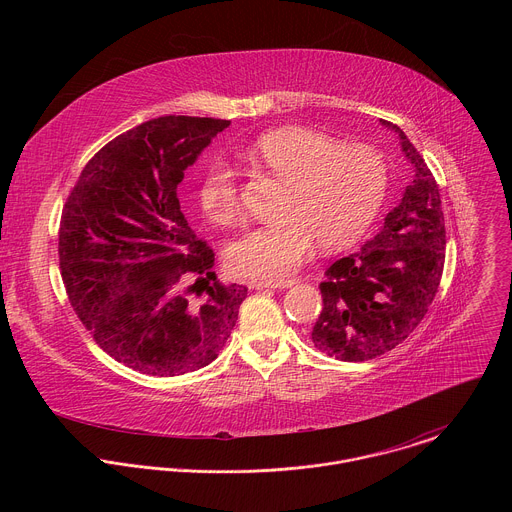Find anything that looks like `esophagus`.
I'll list each match as a JSON object with an SVG mask.
<instances>
[{
	"mask_svg": "<svg viewBox=\"0 0 512 512\" xmlns=\"http://www.w3.org/2000/svg\"><path fill=\"white\" fill-rule=\"evenodd\" d=\"M296 281L291 279H275V281H251V287L255 289H265V287H271V289H285V287H291Z\"/></svg>",
	"mask_w": 512,
	"mask_h": 512,
	"instance_id": "esophagus-1",
	"label": "esophagus"
}]
</instances>
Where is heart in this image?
I'll return each mask as SVG.
<instances>
[{
  "instance_id": "obj_1",
  "label": "heart",
  "mask_w": 512,
  "mask_h": 512,
  "mask_svg": "<svg viewBox=\"0 0 512 512\" xmlns=\"http://www.w3.org/2000/svg\"><path fill=\"white\" fill-rule=\"evenodd\" d=\"M243 158L283 182L275 214L245 233L229 253L231 267L261 281L296 271L320 249L348 247L379 214L389 172L383 156L367 143H338L334 137L287 125L261 133L243 150ZM198 200L212 225L229 227L241 216L233 170L214 162L206 168Z\"/></svg>"
}]
</instances>
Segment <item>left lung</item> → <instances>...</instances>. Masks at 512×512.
Listing matches in <instances>:
<instances>
[{"instance_id": "left-lung-1", "label": "left lung", "mask_w": 512, "mask_h": 512, "mask_svg": "<svg viewBox=\"0 0 512 512\" xmlns=\"http://www.w3.org/2000/svg\"><path fill=\"white\" fill-rule=\"evenodd\" d=\"M381 123L399 135L415 178L383 229L358 253L332 263L320 283L324 308L312 342L344 362L371 360L401 344L427 314L446 261L440 188L401 127Z\"/></svg>"}]
</instances>
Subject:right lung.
I'll return each mask as SVG.
<instances>
[{
    "instance_id": "add662e5",
    "label": "right lung",
    "mask_w": 512,
    "mask_h": 512,
    "mask_svg": "<svg viewBox=\"0 0 512 512\" xmlns=\"http://www.w3.org/2000/svg\"><path fill=\"white\" fill-rule=\"evenodd\" d=\"M231 121L166 115L109 141L70 190L58 233L72 310L125 367L176 377L210 364L247 298L180 210L178 184ZM202 299V303L197 300Z\"/></svg>"
}]
</instances>
